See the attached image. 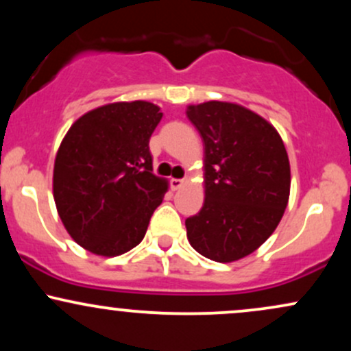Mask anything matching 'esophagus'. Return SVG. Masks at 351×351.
<instances>
[{
  "instance_id": "esophagus-1",
  "label": "esophagus",
  "mask_w": 351,
  "mask_h": 351,
  "mask_svg": "<svg viewBox=\"0 0 351 351\" xmlns=\"http://www.w3.org/2000/svg\"><path fill=\"white\" fill-rule=\"evenodd\" d=\"M184 183H186V180H178V178H173V180L170 181V184H171V189H180V188H183V186H184Z\"/></svg>"
}]
</instances>
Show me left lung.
<instances>
[{
    "mask_svg": "<svg viewBox=\"0 0 351 351\" xmlns=\"http://www.w3.org/2000/svg\"><path fill=\"white\" fill-rule=\"evenodd\" d=\"M203 138L204 203L188 217L195 251L216 263H234L276 231L291 195V165L279 132L232 102L188 106Z\"/></svg>",
    "mask_w": 351,
    "mask_h": 351,
    "instance_id": "8db88e82",
    "label": "left lung"
}]
</instances>
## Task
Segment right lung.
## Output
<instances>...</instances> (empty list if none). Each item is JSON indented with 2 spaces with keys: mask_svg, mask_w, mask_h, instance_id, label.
Listing matches in <instances>:
<instances>
[{
  "mask_svg": "<svg viewBox=\"0 0 351 351\" xmlns=\"http://www.w3.org/2000/svg\"><path fill=\"white\" fill-rule=\"evenodd\" d=\"M163 114L145 100L97 107L72 123L52 193L64 228L88 252L115 257L142 243L168 181L153 175L150 136Z\"/></svg>",
  "mask_w": 351,
  "mask_h": 351,
  "instance_id": "right-lung-1",
  "label": "right lung"
}]
</instances>
